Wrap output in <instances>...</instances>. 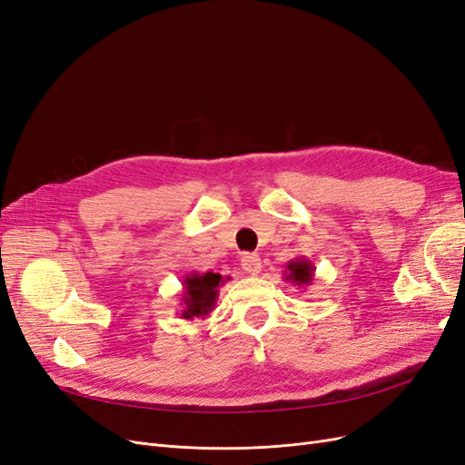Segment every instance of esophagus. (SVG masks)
I'll return each mask as SVG.
<instances>
[{"label":"esophagus","mask_w":465,"mask_h":465,"mask_svg":"<svg viewBox=\"0 0 465 465\" xmlns=\"http://www.w3.org/2000/svg\"><path fill=\"white\" fill-rule=\"evenodd\" d=\"M242 269L248 275H260L262 271V260L258 253H244L242 255Z\"/></svg>","instance_id":"esophagus-1"}]
</instances>
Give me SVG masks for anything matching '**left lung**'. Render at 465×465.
Segmentation results:
<instances>
[{"instance_id": "left-lung-1", "label": "left lung", "mask_w": 465, "mask_h": 465, "mask_svg": "<svg viewBox=\"0 0 465 465\" xmlns=\"http://www.w3.org/2000/svg\"><path fill=\"white\" fill-rule=\"evenodd\" d=\"M313 271H315V267L306 258L291 260L284 271V281L298 284V286H308L313 281Z\"/></svg>"}]
</instances>
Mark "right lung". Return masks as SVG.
Here are the masks:
<instances>
[{
	"label": "right lung",
	"instance_id": "add662e5",
	"mask_svg": "<svg viewBox=\"0 0 465 465\" xmlns=\"http://www.w3.org/2000/svg\"><path fill=\"white\" fill-rule=\"evenodd\" d=\"M227 279H223L219 273H198L192 271L183 281V319H194L210 315L215 308V302L219 296V286L225 284Z\"/></svg>",
	"mask_w": 465,
	"mask_h": 465
}]
</instances>
